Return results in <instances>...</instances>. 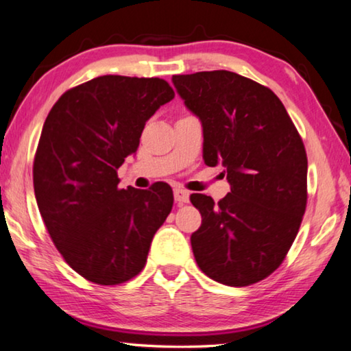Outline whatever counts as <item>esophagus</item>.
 <instances>
[{
  "instance_id": "34e87169",
  "label": "esophagus",
  "mask_w": 351,
  "mask_h": 351,
  "mask_svg": "<svg viewBox=\"0 0 351 351\" xmlns=\"http://www.w3.org/2000/svg\"><path fill=\"white\" fill-rule=\"evenodd\" d=\"M173 197H175V201H176L178 204L189 203V199H190V195H189L187 190L180 189V187L173 190Z\"/></svg>"
}]
</instances>
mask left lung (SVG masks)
<instances>
[{
	"label": "left lung",
	"instance_id": "obj_1",
	"mask_svg": "<svg viewBox=\"0 0 351 351\" xmlns=\"http://www.w3.org/2000/svg\"><path fill=\"white\" fill-rule=\"evenodd\" d=\"M203 127V159L223 165L230 192L215 203L190 197L203 217L190 237L199 269L228 287L274 272L299 232L306 207L304 142L269 88L230 71L173 75Z\"/></svg>",
	"mask_w": 351,
	"mask_h": 351
}]
</instances>
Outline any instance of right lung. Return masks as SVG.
<instances>
[{
  "label": "right lung",
  "mask_w": 351,
  "mask_h": 351,
  "mask_svg": "<svg viewBox=\"0 0 351 351\" xmlns=\"http://www.w3.org/2000/svg\"><path fill=\"white\" fill-rule=\"evenodd\" d=\"M173 97L158 77L102 75L64 93L46 117L35 198L58 252L86 280L123 283L145 266L173 192L165 182L119 189L117 169L138 150L145 122Z\"/></svg>",
  "instance_id": "add662e5"
}]
</instances>
